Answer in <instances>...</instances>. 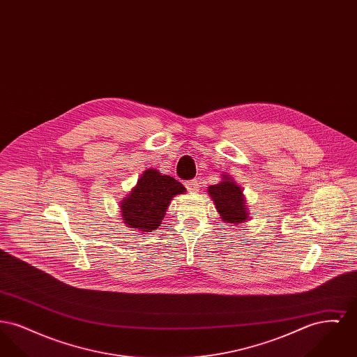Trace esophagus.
Listing matches in <instances>:
<instances>
[{"label":"esophagus","mask_w":357,"mask_h":357,"mask_svg":"<svg viewBox=\"0 0 357 357\" xmlns=\"http://www.w3.org/2000/svg\"><path fill=\"white\" fill-rule=\"evenodd\" d=\"M187 190H188V192H191V194H195V192H198V190H199V185H198V182L197 181H188L186 182Z\"/></svg>","instance_id":"34e87169"}]
</instances>
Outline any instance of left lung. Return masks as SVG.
I'll use <instances>...</instances> for the list:
<instances>
[{
    "mask_svg": "<svg viewBox=\"0 0 357 357\" xmlns=\"http://www.w3.org/2000/svg\"><path fill=\"white\" fill-rule=\"evenodd\" d=\"M207 191L226 225L236 226L248 221L249 211L243 191L231 175L222 174L221 182L207 187Z\"/></svg>",
    "mask_w": 357,
    "mask_h": 357,
    "instance_id": "1",
    "label": "left lung"
}]
</instances>
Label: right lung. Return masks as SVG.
<instances>
[{
    "instance_id": "add662e5",
    "label": "right lung",
    "mask_w": 357,
    "mask_h": 357,
    "mask_svg": "<svg viewBox=\"0 0 357 357\" xmlns=\"http://www.w3.org/2000/svg\"><path fill=\"white\" fill-rule=\"evenodd\" d=\"M183 192L185 186L170 175L155 169L144 171L130 194L121 199L123 223L137 231L151 233L160 226L172 198Z\"/></svg>"
}]
</instances>
